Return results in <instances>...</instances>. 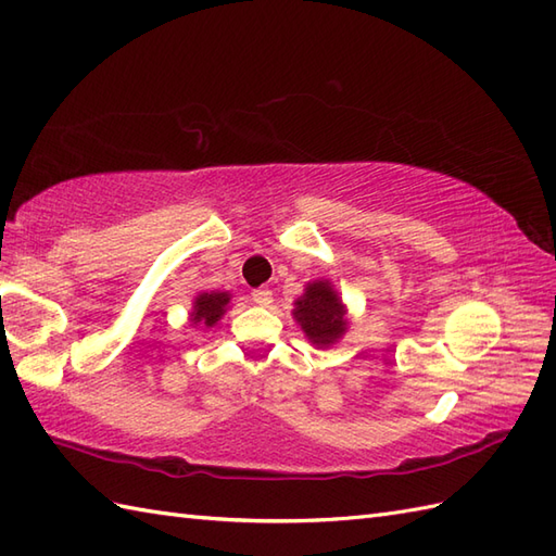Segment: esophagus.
<instances>
[{
  "mask_svg": "<svg viewBox=\"0 0 556 556\" xmlns=\"http://www.w3.org/2000/svg\"><path fill=\"white\" fill-rule=\"evenodd\" d=\"M251 295H253V301L258 303V305H263V307H269V305H273V291L265 289V287L255 289Z\"/></svg>",
  "mask_w": 556,
  "mask_h": 556,
  "instance_id": "esophagus-1",
  "label": "esophagus"
}]
</instances>
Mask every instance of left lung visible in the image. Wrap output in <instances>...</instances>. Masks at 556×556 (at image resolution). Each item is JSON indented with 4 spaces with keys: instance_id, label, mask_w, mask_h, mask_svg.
Instances as JSON below:
<instances>
[{
    "instance_id": "8db88e82",
    "label": "left lung",
    "mask_w": 556,
    "mask_h": 556,
    "mask_svg": "<svg viewBox=\"0 0 556 556\" xmlns=\"http://www.w3.org/2000/svg\"><path fill=\"white\" fill-rule=\"evenodd\" d=\"M291 315L317 350L336 345L350 329L348 305L331 279L307 281L303 295L293 301Z\"/></svg>"
}]
</instances>
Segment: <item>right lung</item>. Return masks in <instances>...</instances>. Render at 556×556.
<instances>
[{"label": "right lung", "instance_id": "add662e5", "mask_svg": "<svg viewBox=\"0 0 556 556\" xmlns=\"http://www.w3.org/2000/svg\"><path fill=\"white\" fill-rule=\"evenodd\" d=\"M232 293L230 291H199L192 301L190 324L199 329H213L230 307Z\"/></svg>", "mask_w": 556, "mask_h": 556}]
</instances>
